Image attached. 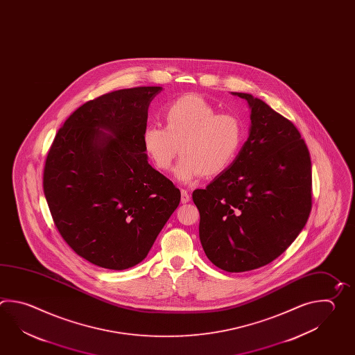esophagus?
<instances>
[{"mask_svg":"<svg viewBox=\"0 0 355 355\" xmlns=\"http://www.w3.org/2000/svg\"><path fill=\"white\" fill-rule=\"evenodd\" d=\"M191 197H189V192L186 189H182L181 191V202L187 203L189 202Z\"/></svg>","mask_w":355,"mask_h":355,"instance_id":"obj_1","label":"esophagus"}]
</instances>
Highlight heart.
Listing matches in <instances>:
<instances>
[{"label": "heart", "instance_id": "obj_1", "mask_svg": "<svg viewBox=\"0 0 355 355\" xmlns=\"http://www.w3.org/2000/svg\"><path fill=\"white\" fill-rule=\"evenodd\" d=\"M163 117L166 126L145 128L143 146L160 171H168L181 150V159L174 168V175L181 183L223 173L239 152L243 141L239 117L217 114L201 96L186 94L171 102Z\"/></svg>", "mask_w": 355, "mask_h": 355}]
</instances>
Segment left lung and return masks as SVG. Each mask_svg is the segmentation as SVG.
<instances>
[{"label":"left lung","instance_id":"1","mask_svg":"<svg viewBox=\"0 0 355 355\" xmlns=\"http://www.w3.org/2000/svg\"><path fill=\"white\" fill-rule=\"evenodd\" d=\"M249 137L232 164L192 198L200 240L216 267L239 273L275 261L311 211V159L296 126L252 94Z\"/></svg>","mask_w":355,"mask_h":355}]
</instances>
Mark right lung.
Masks as SVG:
<instances>
[{
	"label": "right lung",
	"mask_w": 355,
	"mask_h": 355,
	"mask_svg": "<svg viewBox=\"0 0 355 355\" xmlns=\"http://www.w3.org/2000/svg\"><path fill=\"white\" fill-rule=\"evenodd\" d=\"M162 87L119 89L65 120L44 166V195L65 243L94 266L144 261L181 192L148 163L143 131Z\"/></svg>",
	"instance_id": "right-lung-1"
}]
</instances>
